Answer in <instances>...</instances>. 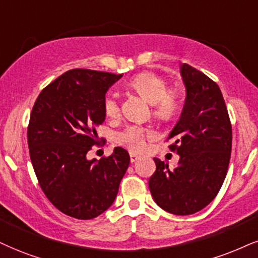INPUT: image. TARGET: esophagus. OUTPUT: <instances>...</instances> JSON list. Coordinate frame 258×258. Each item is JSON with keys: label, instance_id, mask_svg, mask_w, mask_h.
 I'll return each instance as SVG.
<instances>
[{"label": "esophagus", "instance_id": "obj_1", "mask_svg": "<svg viewBox=\"0 0 258 258\" xmlns=\"http://www.w3.org/2000/svg\"><path fill=\"white\" fill-rule=\"evenodd\" d=\"M139 159H141L140 155L135 154V153H130V161H132V163H135V161H138Z\"/></svg>", "mask_w": 258, "mask_h": 258}]
</instances>
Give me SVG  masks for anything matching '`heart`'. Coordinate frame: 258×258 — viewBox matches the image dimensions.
<instances>
[{"label": "heart", "instance_id": "heart-1", "mask_svg": "<svg viewBox=\"0 0 258 258\" xmlns=\"http://www.w3.org/2000/svg\"><path fill=\"white\" fill-rule=\"evenodd\" d=\"M130 88L138 92L148 103L153 104L154 116L159 119L168 120L177 113L179 101L176 92L167 91V82L154 73H141L129 81ZM104 111L107 117H116L119 113L117 95L109 93L104 99ZM152 133L140 126H130L119 135V142L132 151H142L145 138H151Z\"/></svg>", "mask_w": 258, "mask_h": 258}]
</instances>
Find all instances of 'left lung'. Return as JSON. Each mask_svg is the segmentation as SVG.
I'll use <instances>...</instances> for the list:
<instances>
[{"mask_svg":"<svg viewBox=\"0 0 258 258\" xmlns=\"http://www.w3.org/2000/svg\"><path fill=\"white\" fill-rule=\"evenodd\" d=\"M185 101L167 140L179 155L173 168L154 158L157 170L149 190L157 205L171 214L190 215L208 206L226 177L232 126L220 88L202 72L183 63Z\"/></svg>","mask_w":258,"mask_h":258,"instance_id":"8db88e82","label":"left lung"}]
</instances>
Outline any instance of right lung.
Returning a JSON list of instances; mask_svg holds the SVG:
<instances>
[{"label": "right lung", "mask_w": 258, "mask_h": 258, "mask_svg": "<svg viewBox=\"0 0 258 258\" xmlns=\"http://www.w3.org/2000/svg\"><path fill=\"white\" fill-rule=\"evenodd\" d=\"M122 74L72 69L38 95L27 129L30 157L49 201L69 217L88 220L112 206L130 157L122 147L87 159L104 123L105 94Z\"/></svg>", "instance_id": "right-lung-1"}]
</instances>
